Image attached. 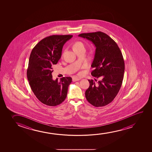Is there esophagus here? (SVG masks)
Wrapping results in <instances>:
<instances>
[{
	"instance_id": "obj_1",
	"label": "esophagus",
	"mask_w": 152,
	"mask_h": 152,
	"mask_svg": "<svg viewBox=\"0 0 152 152\" xmlns=\"http://www.w3.org/2000/svg\"><path fill=\"white\" fill-rule=\"evenodd\" d=\"M80 79L79 78H78V77H73L72 80H73V81H74V82H75V81H78Z\"/></svg>"
}]
</instances>
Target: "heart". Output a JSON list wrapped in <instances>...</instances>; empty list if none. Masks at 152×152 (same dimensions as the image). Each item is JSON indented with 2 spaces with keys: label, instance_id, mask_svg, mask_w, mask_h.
I'll list each match as a JSON object with an SVG mask.
<instances>
[{
  "label": "heart",
  "instance_id": "obj_1",
  "mask_svg": "<svg viewBox=\"0 0 152 152\" xmlns=\"http://www.w3.org/2000/svg\"><path fill=\"white\" fill-rule=\"evenodd\" d=\"M83 48H84V45L83 43L80 41L75 42L73 44V49L75 52Z\"/></svg>",
  "mask_w": 152,
  "mask_h": 152
}]
</instances>
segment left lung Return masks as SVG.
Masks as SVG:
<instances>
[{"instance_id": "obj_1", "label": "left lung", "mask_w": 152, "mask_h": 152, "mask_svg": "<svg viewBox=\"0 0 152 152\" xmlns=\"http://www.w3.org/2000/svg\"><path fill=\"white\" fill-rule=\"evenodd\" d=\"M78 36L91 41L96 47L91 74L99 80L96 83L88 80L86 98L94 106H105L112 102L122 85L125 72L123 54L116 42L104 33H83Z\"/></svg>"}]
</instances>
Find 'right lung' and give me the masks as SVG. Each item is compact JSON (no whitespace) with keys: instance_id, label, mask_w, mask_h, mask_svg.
Masks as SVG:
<instances>
[{"instance_id":"add662e5","label":"right lung","mask_w":152,"mask_h":152,"mask_svg":"<svg viewBox=\"0 0 152 152\" xmlns=\"http://www.w3.org/2000/svg\"><path fill=\"white\" fill-rule=\"evenodd\" d=\"M73 35H52L40 40L29 56L27 77L34 94L43 104L54 106L66 98L70 77L52 79V65L56 64L62 55L63 47Z\"/></svg>"}]
</instances>
